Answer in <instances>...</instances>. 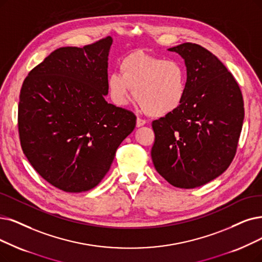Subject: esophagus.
Here are the masks:
<instances>
[{"mask_svg":"<svg viewBox=\"0 0 262 262\" xmlns=\"http://www.w3.org/2000/svg\"><path fill=\"white\" fill-rule=\"evenodd\" d=\"M146 123V120L145 119H142V118H140V117H138L137 118V127L139 128V127H142V125H144Z\"/></svg>","mask_w":262,"mask_h":262,"instance_id":"esophagus-1","label":"esophagus"}]
</instances>
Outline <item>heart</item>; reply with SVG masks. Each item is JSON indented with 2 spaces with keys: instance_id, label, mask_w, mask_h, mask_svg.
Wrapping results in <instances>:
<instances>
[{
  "instance_id": "obj_1",
  "label": "heart",
  "mask_w": 262,
  "mask_h": 262,
  "mask_svg": "<svg viewBox=\"0 0 262 262\" xmlns=\"http://www.w3.org/2000/svg\"><path fill=\"white\" fill-rule=\"evenodd\" d=\"M119 72L106 79L108 96L117 106L127 105L135 93L146 113L162 117L179 108L186 98L187 71L177 60L133 52L119 62Z\"/></svg>"
}]
</instances>
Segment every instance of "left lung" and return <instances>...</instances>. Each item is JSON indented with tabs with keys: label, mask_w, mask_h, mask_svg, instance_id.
I'll use <instances>...</instances> for the list:
<instances>
[{
	"label": "left lung",
	"mask_w": 262,
	"mask_h": 262,
	"mask_svg": "<svg viewBox=\"0 0 262 262\" xmlns=\"http://www.w3.org/2000/svg\"><path fill=\"white\" fill-rule=\"evenodd\" d=\"M184 60L187 92L182 105L152 121L154 165L177 188L200 187L232 162L244 120L242 92L233 75L204 47L169 48Z\"/></svg>",
	"instance_id": "1"
}]
</instances>
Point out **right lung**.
Masks as SVG:
<instances>
[{
	"instance_id": "1",
	"label": "right lung",
	"mask_w": 262,
	"mask_h": 262,
	"mask_svg": "<svg viewBox=\"0 0 262 262\" xmlns=\"http://www.w3.org/2000/svg\"><path fill=\"white\" fill-rule=\"evenodd\" d=\"M113 38L52 51L26 77L18 105L24 154L66 192L88 191L108 172L137 117L105 101Z\"/></svg>"
}]
</instances>
